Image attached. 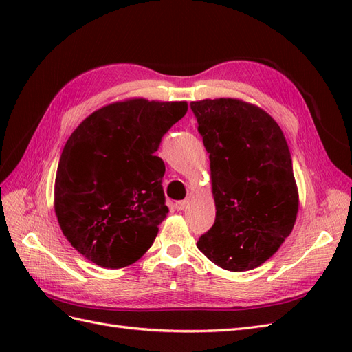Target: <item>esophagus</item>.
Listing matches in <instances>:
<instances>
[{
  "mask_svg": "<svg viewBox=\"0 0 352 352\" xmlns=\"http://www.w3.org/2000/svg\"><path fill=\"white\" fill-rule=\"evenodd\" d=\"M188 204H189L188 199H185V201H177L176 204H175V208H176L177 211H182V210H185V208L188 207Z\"/></svg>",
  "mask_w": 352,
  "mask_h": 352,
  "instance_id": "esophagus-1",
  "label": "esophagus"
}]
</instances>
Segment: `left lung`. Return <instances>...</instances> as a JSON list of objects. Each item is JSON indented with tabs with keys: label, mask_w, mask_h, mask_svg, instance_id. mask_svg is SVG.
Masks as SVG:
<instances>
[{
	"label": "left lung",
	"mask_w": 352,
	"mask_h": 352,
	"mask_svg": "<svg viewBox=\"0 0 352 352\" xmlns=\"http://www.w3.org/2000/svg\"><path fill=\"white\" fill-rule=\"evenodd\" d=\"M210 154L216 221L197 242L219 267L245 272L278 252L294 229L300 195L285 135L258 105L239 98L190 102Z\"/></svg>",
	"instance_id": "obj_1"
}]
</instances>
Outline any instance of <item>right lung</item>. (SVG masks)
Listing matches in <instances>:
<instances>
[{
  "label": "right lung",
  "instance_id": "1",
  "mask_svg": "<svg viewBox=\"0 0 352 352\" xmlns=\"http://www.w3.org/2000/svg\"><path fill=\"white\" fill-rule=\"evenodd\" d=\"M188 111L186 101L127 98L89 114L67 140L54 184L63 235L85 258L122 269L151 247L167 217L163 135Z\"/></svg>",
  "mask_w": 352,
  "mask_h": 352
}]
</instances>
